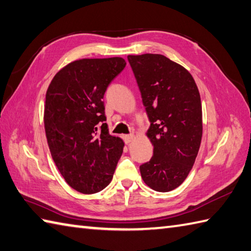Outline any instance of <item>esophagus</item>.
I'll use <instances>...</instances> for the list:
<instances>
[{
	"instance_id": "34e87169",
	"label": "esophagus",
	"mask_w": 251,
	"mask_h": 251,
	"mask_svg": "<svg viewBox=\"0 0 251 251\" xmlns=\"http://www.w3.org/2000/svg\"><path fill=\"white\" fill-rule=\"evenodd\" d=\"M134 139V135L133 134H127V135H124V140H125V142L126 143V144H129V143Z\"/></svg>"
}]
</instances>
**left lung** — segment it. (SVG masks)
Here are the masks:
<instances>
[{"label": "left lung", "mask_w": 251, "mask_h": 251, "mask_svg": "<svg viewBox=\"0 0 251 251\" xmlns=\"http://www.w3.org/2000/svg\"><path fill=\"white\" fill-rule=\"evenodd\" d=\"M151 126V159L140 167L143 181L157 192L180 186L192 170L201 147V95L192 75L160 54L129 55Z\"/></svg>", "instance_id": "8db88e82"}]
</instances>
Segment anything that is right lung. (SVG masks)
Returning <instances> with one entry per match:
<instances>
[{
    "label": "right lung",
    "mask_w": 251,
    "mask_h": 251,
    "mask_svg": "<svg viewBox=\"0 0 251 251\" xmlns=\"http://www.w3.org/2000/svg\"><path fill=\"white\" fill-rule=\"evenodd\" d=\"M121 57L83 58L65 66L45 96L44 127L50 155L65 181L82 194L110 183L124 151L120 137L109 134L104 94L126 67Z\"/></svg>",
    "instance_id": "add662e5"
}]
</instances>
